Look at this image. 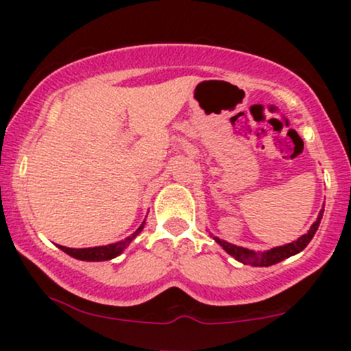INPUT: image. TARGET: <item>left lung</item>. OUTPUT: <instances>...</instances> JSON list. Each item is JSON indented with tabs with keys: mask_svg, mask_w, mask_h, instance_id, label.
Masks as SVG:
<instances>
[{
	"mask_svg": "<svg viewBox=\"0 0 351 351\" xmlns=\"http://www.w3.org/2000/svg\"><path fill=\"white\" fill-rule=\"evenodd\" d=\"M322 216H324V209H320V213H318V216H317V221L312 224V226H310L308 231L305 232L304 236H300L297 241H292V243H289V244L279 245V247H272V249H269V251H263V252L261 251L256 252V251H252V249L241 247V245L226 243V241L219 239V237H216V236H213V237H215L216 243L219 244L221 247H223L224 251L229 254V256H232L236 261H239V263L251 264V265H254V267H269V265L280 263V261L287 259V257L295 256V254L304 251V249L307 247V244L312 241V237L315 236L317 229H318V226H320Z\"/></svg>",
	"mask_w": 351,
	"mask_h": 351,
	"instance_id": "8db88e82",
	"label": "left lung"
}]
</instances>
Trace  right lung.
Masks as SVG:
<instances>
[{"label":"right lung","mask_w":351,"mask_h":351,"mask_svg":"<svg viewBox=\"0 0 351 351\" xmlns=\"http://www.w3.org/2000/svg\"><path fill=\"white\" fill-rule=\"evenodd\" d=\"M145 226V221L140 224V228L136 229L134 234H130L125 239L119 241V243L114 244H107V245H97V247H84V249H72V247H66V245H59L60 251H64L66 254H69L71 257L79 261H87V263H100V261H110L114 257L120 256L125 249L128 247V244L135 239L136 236L142 232V229Z\"/></svg>","instance_id":"obj_1"}]
</instances>
